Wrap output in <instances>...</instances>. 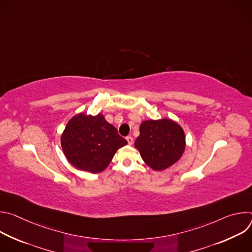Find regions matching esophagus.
I'll return each instance as SVG.
<instances>
[{
	"label": "esophagus",
	"instance_id": "1",
	"mask_svg": "<svg viewBox=\"0 0 252 252\" xmlns=\"http://www.w3.org/2000/svg\"><path fill=\"white\" fill-rule=\"evenodd\" d=\"M126 140H127V143H128L129 146H131L132 143H133V138H132V136H130V135L126 136Z\"/></svg>",
	"mask_w": 252,
	"mask_h": 252
}]
</instances>
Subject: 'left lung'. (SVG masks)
I'll use <instances>...</instances> for the list:
<instances>
[{"instance_id":"left-lung-1","label":"left lung","mask_w":252,"mask_h":252,"mask_svg":"<svg viewBox=\"0 0 252 252\" xmlns=\"http://www.w3.org/2000/svg\"><path fill=\"white\" fill-rule=\"evenodd\" d=\"M134 148L152 169L164 170L182 158L187 148L185 130L166 118L143 121Z\"/></svg>"}]
</instances>
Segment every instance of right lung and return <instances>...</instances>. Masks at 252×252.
I'll list each match as a JSON object with an SVG mask.
<instances>
[{
	"label": "right lung",
	"instance_id": "obj_1",
	"mask_svg": "<svg viewBox=\"0 0 252 252\" xmlns=\"http://www.w3.org/2000/svg\"><path fill=\"white\" fill-rule=\"evenodd\" d=\"M126 143L100 113L74 116L61 135L62 150L68 162L79 170L92 173L104 170L118 150Z\"/></svg>",
	"mask_w": 252,
	"mask_h": 252
}]
</instances>
